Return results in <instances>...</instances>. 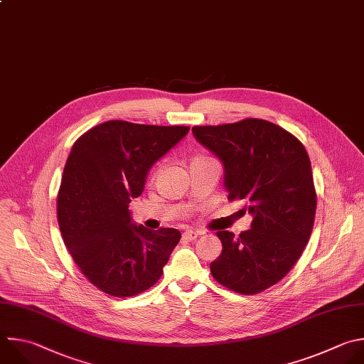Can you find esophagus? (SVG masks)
<instances>
[{
	"label": "esophagus",
	"mask_w": 364,
	"mask_h": 364,
	"mask_svg": "<svg viewBox=\"0 0 364 364\" xmlns=\"http://www.w3.org/2000/svg\"><path fill=\"white\" fill-rule=\"evenodd\" d=\"M198 237V232L194 231V230H187L183 232V240H187V241H193Z\"/></svg>",
	"instance_id": "1"
}]
</instances>
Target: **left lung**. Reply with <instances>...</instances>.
Segmentation results:
<instances>
[{"mask_svg":"<svg viewBox=\"0 0 364 364\" xmlns=\"http://www.w3.org/2000/svg\"><path fill=\"white\" fill-rule=\"evenodd\" d=\"M193 134L221 160L228 200H241L253 214L252 228L238 237L217 232L223 250L211 274L235 293H262L293 269L309 243L317 205L309 154L291 133L260 118L196 126Z\"/></svg>","mask_w":364,"mask_h":364,"instance_id":"1","label":"left lung"}]
</instances>
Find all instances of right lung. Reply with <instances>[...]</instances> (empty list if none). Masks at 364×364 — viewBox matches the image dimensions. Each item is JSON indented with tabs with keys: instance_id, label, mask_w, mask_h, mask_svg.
I'll list each match as a JSON object with an SVG mask.
<instances>
[{
	"instance_id": "1",
	"label": "right lung",
	"mask_w": 364,
	"mask_h": 364,
	"mask_svg": "<svg viewBox=\"0 0 364 364\" xmlns=\"http://www.w3.org/2000/svg\"><path fill=\"white\" fill-rule=\"evenodd\" d=\"M188 130L111 119L74 143L57 196L58 225L73 260L102 293L132 297L161 277L181 232L136 225L129 204Z\"/></svg>"
}]
</instances>
